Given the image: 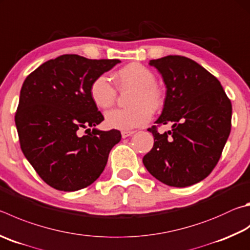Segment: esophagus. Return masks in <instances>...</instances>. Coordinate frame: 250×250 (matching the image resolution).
Here are the masks:
<instances>
[{
  "instance_id": "34e87169",
  "label": "esophagus",
  "mask_w": 250,
  "mask_h": 250,
  "mask_svg": "<svg viewBox=\"0 0 250 250\" xmlns=\"http://www.w3.org/2000/svg\"><path fill=\"white\" fill-rule=\"evenodd\" d=\"M133 133H134V131H122L121 135H122V138L125 139V138L130 137V135H132Z\"/></svg>"
}]
</instances>
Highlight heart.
Wrapping results in <instances>:
<instances>
[{"mask_svg":"<svg viewBox=\"0 0 250 250\" xmlns=\"http://www.w3.org/2000/svg\"><path fill=\"white\" fill-rule=\"evenodd\" d=\"M119 89L133 88L129 99L131 107L118 108L106 113L105 124L112 129L131 130L146 125L151 120L152 111L164 106V93L156 85V76L141 63H130L118 70L115 74ZM89 95L95 106L108 109L113 106L117 89L105 75H99L89 86Z\"/></svg>","mask_w":250,"mask_h":250,"instance_id":"b5f03b06","label":"heart"}]
</instances>
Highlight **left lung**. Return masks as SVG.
<instances>
[{"instance_id": "8db88e82", "label": "left lung", "mask_w": 250, "mask_h": 250, "mask_svg": "<svg viewBox=\"0 0 250 250\" xmlns=\"http://www.w3.org/2000/svg\"><path fill=\"white\" fill-rule=\"evenodd\" d=\"M166 85L161 117L147 131L153 148L143 157L149 174L171 187H188L214 169L232 126V104L221 83L191 59L167 56L149 61ZM173 129L158 134L157 126Z\"/></svg>"}]
</instances>
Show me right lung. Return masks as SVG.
I'll return each mask as SVG.
<instances>
[{
	"label": "right lung",
	"mask_w": 250,
	"mask_h": 250,
	"mask_svg": "<svg viewBox=\"0 0 250 250\" xmlns=\"http://www.w3.org/2000/svg\"><path fill=\"white\" fill-rule=\"evenodd\" d=\"M119 62L63 54L42 63L24 81L15 113L21 148L50 187L76 191L92 185L105 169L121 133L85 128L104 120L89 86ZM82 128L88 134L82 136Z\"/></svg>",
	"instance_id": "obj_1"
}]
</instances>
